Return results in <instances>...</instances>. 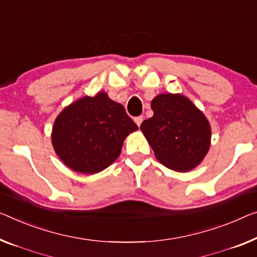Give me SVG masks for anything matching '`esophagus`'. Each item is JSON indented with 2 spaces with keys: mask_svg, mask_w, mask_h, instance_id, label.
<instances>
[{
  "mask_svg": "<svg viewBox=\"0 0 257 257\" xmlns=\"http://www.w3.org/2000/svg\"><path fill=\"white\" fill-rule=\"evenodd\" d=\"M143 120H144L143 116H137V117H135V120L134 121H135V123L140 127V125L142 124V122H143Z\"/></svg>",
  "mask_w": 257,
  "mask_h": 257,
  "instance_id": "1",
  "label": "esophagus"
}]
</instances>
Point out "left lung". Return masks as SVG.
Listing matches in <instances>:
<instances>
[{
  "label": "left lung",
  "instance_id": "1",
  "mask_svg": "<svg viewBox=\"0 0 257 257\" xmlns=\"http://www.w3.org/2000/svg\"><path fill=\"white\" fill-rule=\"evenodd\" d=\"M153 116L141 130L156 158L175 172H189L203 162L211 144L209 120L181 93H162L151 101Z\"/></svg>",
  "mask_w": 257,
  "mask_h": 257
}]
</instances>
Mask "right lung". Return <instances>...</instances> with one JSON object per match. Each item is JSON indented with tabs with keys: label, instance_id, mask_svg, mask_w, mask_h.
Masks as SVG:
<instances>
[{
	"label": "right lung",
	"instance_id": "1",
	"mask_svg": "<svg viewBox=\"0 0 257 257\" xmlns=\"http://www.w3.org/2000/svg\"><path fill=\"white\" fill-rule=\"evenodd\" d=\"M137 129L124 107L100 91L64 107L53 124L52 144L70 170L95 174L115 162L125 137Z\"/></svg>",
	"mask_w": 257,
	"mask_h": 257
}]
</instances>
